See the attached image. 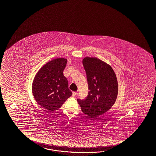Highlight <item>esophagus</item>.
Returning a JSON list of instances; mask_svg holds the SVG:
<instances>
[{
    "label": "esophagus",
    "mask_w": 156,
    "mask_h": 156,
    "mask_svg": "<svg viewBox=\"0 0 156 156\" xmlns=\"http://www.w3.org/2000/svg\"><path fill=\"white\" fill-rule=\"evenodd\" d=\"M77 95V92H73V96H76Z\"/></svg>",
    "instance_id": "obj_1"
}]
</instances>
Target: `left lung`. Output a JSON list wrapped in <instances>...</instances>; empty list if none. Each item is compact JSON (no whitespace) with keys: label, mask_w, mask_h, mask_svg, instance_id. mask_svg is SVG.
<instances>
[{"label":"left lung","mask_w":156,"mask_h":156,"mask_svg":"<svg viewBox=\"0 0 156 156\" xmlns=\"http://www.w3.org/2000/svg\"><path fill=\"white\" fill-rule=\"evenodd\" d=\"M89 85L85 100L77 99L82 111L90 118L107 112L115 104L118 95V81L112 66L95 57L82 60Z\"/></svg>","instance_id":"1"}]
</instances>
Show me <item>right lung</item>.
I'll use <instances>...</instances> for the list:
<instances>
[{
	"label": "right lung",
	"instance_id": "add662e5",
	"mask_svg": "<svg viewBox=\"0 0 156 156\" xmlns=\"http://www.w3.org/2000/svg\"><path fill=\"white\" fill-rule=\"evenodd\" d=\"M67 59L58 58L48 62L38 71L32 84V93L36 102L49 111L59 109L72 92L63 75Z\"/></svg>",
	"mask_w": 156,
	"mask_h": 156
}]
</instances>
